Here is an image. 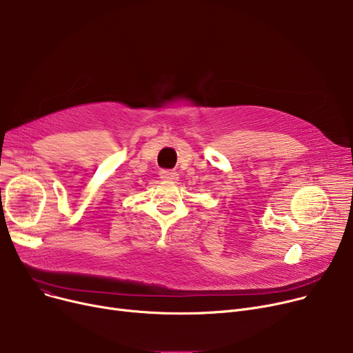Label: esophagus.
Listing matches in <instances>:
<instances>
[{
  "label": "esophagus",
  "mask_w": 353,
  "mask_h": 353,
  "mask_svg": "<svg viewBox=\"0 0 353 353\" xmlns=\"http://www.w3.org/2000/svg\"><path fill=\"white\" fill-rule=\"evenodd\" d=\"M177 172L174 170H161L160 172V177L163 180H177Z\"/></svg>",
  "instance_id": "esophagus-1"
}]
</instances>
